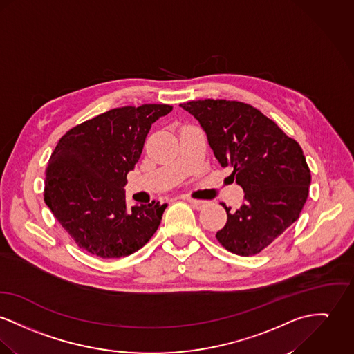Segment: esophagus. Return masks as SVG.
<instances>
[{"label": "esophagus", "mask_w": 354, "mask_h": 354, "mask_svg": "<svg viewBox=\"0 0 354 354\" xmlns=\"http://www.w3.org/2000/svg\"><path fill=\"white\" fill-rule=\"evenodd\" d=\"M187 202H190L191 206L195 207L196 210H201L206 206V202L205 201H199V199H194V198H186Z\"/></svg>", "instance_id": "34e87169"}]
</instances>
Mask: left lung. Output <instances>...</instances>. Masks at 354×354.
<instances>
[{"label": "left lung", "mask_w": 354, "mask_h": 354, "mask_svg": "<svg viewBox=\"0 0 354 354\" xmlns=\"http://www.w3.org/2000/svg\"><path fill=\"white\" fill-rule=\"evenodd\" d=\"M206 132L221 167L233 169L243 187L240 209L226 210L219 244L239 256H253L284 233L307 201L310 168L298 141L260 110L239 101L199 100L180 104Z\"/></svg>", "instance_id": "left-lung-1"}]
</instances>
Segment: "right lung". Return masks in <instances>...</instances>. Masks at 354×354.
Returning <instances> with one entry per match:
<instances>
[{"label": "right lung", "instance_id": "add662e5", "mask_svg": "<svg viewBox=\"0 0 354 354\" xmlns=\"http://www.w3.org/2000/svg\"><path fill=\"white\" fill-rule=\"evenodd\" d=\"M171 110L158 104L115 108L74 127L55 147L46 169L44 202L87 253L129 256L158 230L167 203L129 207L124 186L152 124Z\"/></svg>", "mask_w": 354, "mask_h": 354}]
</instances>
